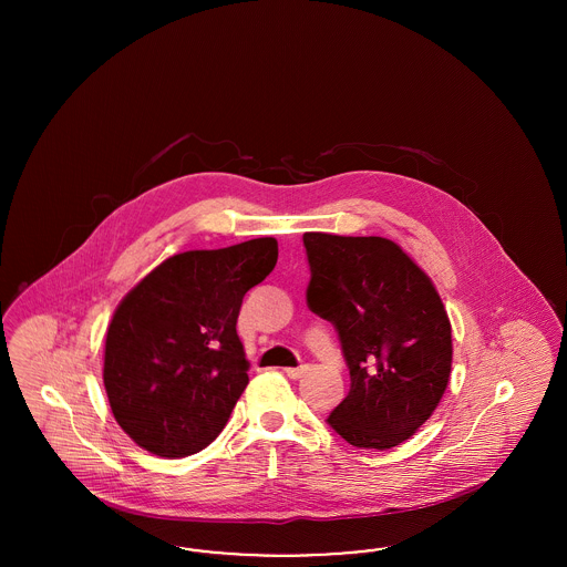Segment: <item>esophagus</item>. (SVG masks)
<instances>
[{
	"instance_id": "esophagus-1",
	"label": "esophagus",
	"mask_w": 567,
	"mask_h": 567,
	"mask_svg": "<svg viewBox=\"0 0 567 567\" xmlns=\"http://www.w3.org/2000/svg\"><path fill=\"white\" fill-rule=\"evenodd\" d=\"M306 372H308V368H306V365H299V368H287V370H285V374L289 378H293V380L303 377Z\"/></svg>"
}]
</instances>
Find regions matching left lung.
Instances as JSON below:
<instances>
[{"mask_svg": "<svg viewBox=\"0 0 567 567\" xmlns=\"http://www.w3.org/2000/svg\"><path fill=\"white\" fill-rule=\"evenodd\" d=\"M308 308L333 324L349 395L327 423L359 449H391L416 432L451 378V323L432 280L386 238L303 234Z\"/></svg>", "mask_w": 567, "mask_h": 567, "instance_id": "1", "label": "left lung"}]
</instances>
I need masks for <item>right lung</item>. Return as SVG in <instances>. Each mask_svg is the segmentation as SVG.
<instances>
[{"mask_svg":"<svg viewBox=\"0 0 567 567\" xmlns=\"http://www.w3.org/2000/svg\"><path fill=\"white\" fill-rule=\"evenodd\" d=\"M278 259L274 238L165 259L116 308L104 386L116 423L159 457L204 451L248 384L236 323Z\"/></svg>","mask_w":567,"mask_h":567,"instance_id":"right-lung-1","label":"right lung"}]
</instances>
